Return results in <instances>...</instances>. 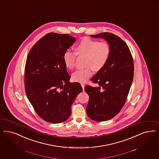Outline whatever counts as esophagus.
I'll use <instances>...</instances> for the list:
<instances>
[{
	"label": "esophagus",
	"instance_id": "34e87169",
	"mask_svg": "<svg viewBox=\"0 0 159 159\" xmlns=\"http://www.w3.org/2000/svg\"><path fill=\"white\" fill-rule=\"evenodd\" d=\"M81 86H82V87L83 90H84V84H83V83H81Z\"/></svg>",
	"mask_w": 159,
	"mask_h": 159
}]
</instances>
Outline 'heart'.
<instances>
[{
  "label": "heart",
  "mask_w": 159,
  "mask_h": 159,
  "mask_svg": "<svg viewBox=\"0 0 159 159\" xmlns=\"http://www.w3.org/2000/svg\"><path fill=\"white\" fill-rule=\"evenodd\" d=\"M111 47L107 43L99 42L88 37L82 38L75 47V52L66 51L63 61L66 67L72 69L75 66L76 54L86 56V68L75 71L72 75L73 80L85 82L92 76L93 70L99 71L106 66L111 56Z\"/></svg>",
  "instance_id": "obj_1"
}]
</instances>
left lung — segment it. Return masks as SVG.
I'll return each instance as SVG.
<instances>
[{
	"label": "left lung",
	"mask_w": 159,
	"mask_h": 159,
	"mask_svg": "<svg viewBox=\"0 0 159 159\" xmlns=\"http://www.w3.org/2000/svg\"><path fill=\"white\" fill-rule=\"evenodd\" d=\"M104 39L111 47V56L106 66L90 79L98 87L86 86L89 96L86 113L95 121L109 120L118 114L127 99L134 76V61L126 43L112 33L90 35Z\"/></svg>",
	"instance_id": "1"
}]
</instances>
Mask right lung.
I'll return each instance as SVG.
<instances>
[{
    "label": "right lung",
    "mask_w": 159,
    "mask_h": 159,
    "mask_svg": "<svg viewBox=\"0 0 159 159\" xmlns=\"http://www.w3.org/2000/svg\"><path fill=\"white\" fill-rule=\"evenodd\" d=\"M76 41L68 34L48 33L30 51L25 69V88L37 114L53 124L66 121L71 107L82 92L80 83H70L64 53Z\"/></svg>",
    "instance_id": "1"
}]
</instances>
